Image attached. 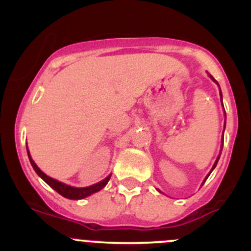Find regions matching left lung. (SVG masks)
I'll list each match as a JSON object with an SVG mask.
<instances>
[{
	"instance_id": "8db88e82",
	"label": "left lung",
	"mask_w": 251,
	"mask_h": 251,
	"mask_svg": "<svg viewBox=\"0 0 251 251\" xmlns=\"http://www.w3.org/2000/svg\"><path fill=\"white\" fill-rule=\"evenodd\" d=\"M209 76H210V78H211V80H212V81H215V82H216V83H217V81H216V80H215V78H214V77H212V76H211V75H209ZM217 85H219V83H217ZM220 96H221V100H222V93H220ZM222 105H224V104H222ZM225 115H226V113H225ZM225 126H226V121H225ZM219 159H220V155H219V156H217V159H216V161H215L214 166H212L211 171H212V170H214V169H215V168H216V165H217V161H219ZM211 171H210V174H211ZM210 174H209V175H210ZM209 175H207V176H206V177H205L204 182H205V181H206V178H207V177H209ZM204 182H203V183H204ZM159 192H160V191H159Z\"/></svg>"
}]
</instances>
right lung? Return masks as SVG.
<instances>
[{
  "label": "right lung",
  "instance_id": "right-lung-1",
  "mask_svg": "<svg viewBox=\"0 0 251 251\" xmlns=\"http://www.w3.org/2000/svg\"><path fill=\"white\" fill-rule=\"evenodd\" d=\"M26 151H27V155H29V160L30 163H31L32 168H34V170L36 171V174L39 175L40 177H41L42 179H44L45 182L48 184L50 187H52L53 189H54L55 192H58V193L60 194V196H63L64 198H68V199H74V201H77V199H83L86 198V197L91 196V194L96 193V192L100 191V189L103 188V187H105V184L108 183V181L110 179V176L109 175L108 177H105L103 181L98 182V183L96 184H92V186L90 187H83V188H76V187H72V186H68V184L65 183H62V182L57 181V179L52 178V177L47 176L46 174L42 173L41 170H40L39 168H37V165L35 164V161L32 160L31 156H30V153H29V149H27L26 147Z\"/></svg>",
  "mask_w": 251,
  "mask_h": 251
}]
</instances>
